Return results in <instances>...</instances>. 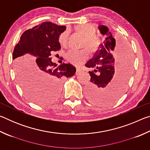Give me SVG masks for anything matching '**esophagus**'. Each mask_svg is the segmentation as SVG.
I'll return each mask as SVG.
<instances>
[{
  "label": "esophagus",
  "instance_id": "34e87169",
  "mask_svg": "<svg viewBox=\"0 0 150 150\" xmlns=\"http://www.w3.org/2000/svg\"><path fill=\"white\" fill-rule=\"evenodd\" d=\"M81 72V69H77V70H76V75H79Z\"/></svg>",
  "mask_w": 150,
  "mask_h": 150
}]
</instances>
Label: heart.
<instances>
[{"label": "heart", "mask_w": 150, "mask_h": 150, "mask_svg": "<svg viewBox=\"0 0 150 150\" xmlns=\"http://www.w3.org/2000/svg\"><path fill=\"white\" fill-rule=\"evenodd\" d=\"M75 31L84 36L83 47H87L91 52H95L99 46V38L95 34V26L90 24H78L75 27ZM68 32L64 31L61 33L58 38V42L62 46H65L68 42ZM88 53L86 50L81 51L69 50L66 54V59L71 64L80 66L87 60Z\"/></svg>", "instance_id": "b5f03b06"}]
</instances>
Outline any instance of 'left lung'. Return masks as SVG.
Wrapping results in <instances>:
<instances>
[{"instance_id":"8db88e82","label":"left lung","mask_w":150,"mask_h":150,"mask_svg":"<svg viewBox=\"0 0 150 150\" xmlns=\"http://www.w3.org/2000/svg\"><path fill=\"white\" fill-rule=\"evenodd\" d=\"M98 28L106 38L93 59L85 64L93 69L88 72L91 82L86 88V96L96 105L107 106L116 102L125 91L131 74L132 55L128 45L122 44L116 49L115 59V39L106 26L98 25Z\"/></svg>"}]
</instances>
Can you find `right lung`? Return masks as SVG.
<instances>
[{"mask_svg": "<svg viewBox=\"0 0 150 150\" xmlns=\"http://www.w3.org/2000/svg\"><path fill=\"white\" fill-rule=\"evenodd\" d=\"M65 30V26L43 22L26 30L14 47L12 58L17 79L27 97L35 103L43 105L55 100L62 80L76 72L70 63L57 67L50 57L51 52L61 49L58 38Z\"/></svg>", "mask_w": 150, "mask_h": 150, "instance_id": "add662e5", "label": "right lung"}]
</instances>
